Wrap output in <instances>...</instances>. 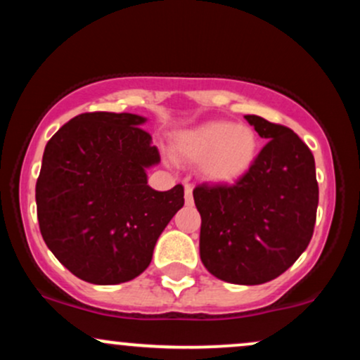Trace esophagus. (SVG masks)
Here are the masks:
<instances>
[{"mask_svg":"<svg viewBox=\"0 0 360 360\" xmlns=\"http://www.w3.org/2000/svg\"><path fill=\"white\" fill-rule=\"evenodd\" d=\"M184 200H186V205H193V186L189 184L184 186Z\"/></svg>","mask_w":360,"mask_h":360,"instance_id":"obj_1","label":"esophagus"}]
</instances>
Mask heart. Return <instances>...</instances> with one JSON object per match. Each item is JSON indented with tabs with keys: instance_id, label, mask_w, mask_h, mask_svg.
<instances>
[{
	"instance_id": "b5f03b06",
	"label": "heart",
	"mask_w": 360,
	"mask_h": 360,
	"mask_svg": "<svg viewBox=\"0 0 360 360\" xmlns=\"http://www.w3.org/2000/svg\"><path fill=\"white\" fill-rule=\"evenodd\" d=\"M176 155L200 162L210 183L229 184L245 174L259 154L257 134L247 125L212 120L177 131L172 139Z\"/></svg>"
}]
</instances>
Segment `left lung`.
Instances as JSON below:
<instances>
[{"instance_id": "1", "label": "left lung", "mask_w": 360, "mask_h": 360, "mask_svg": "<svg viewBox=\"0 0 360 360\" xmlns=\"http://www.w3.org/2000/svg\"><path fill=\"white\" fill-rule=\"evenodd\" d=\"M245 120L269 142L233 186L200 184L201 262L232 284H264L307 250L316 220L315 157L291 128L257 115Z\"/></svg>"}]
</instances>
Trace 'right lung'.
Listing matches in <instances>:
<instances>
[{
  "label": "right lung",
  "instance_id": "add662e5",
  "mask_svg": "<svg viewBox=\"0 0 360 360\" xmlns=\"http://www.w3.org/2000/svg\"><path fill=\"white\" fill-rule=\"evenodd\" d=\"M131 113L69 120L45 146L35 200L40 233L64 267L91 284H120L147 269L157 238L184 205V188L155 191L160 162Z\"/></svg>",
  "mask_w": 360,
  "mask_h": 360
}]
</instances>
